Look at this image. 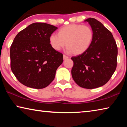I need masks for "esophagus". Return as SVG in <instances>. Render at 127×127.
I'll return each mask as SVG.
<instances>
[{
	"label": "esophagus",
	"mask_w": 127,
	"mask_h": 127,
	"mask_svg": "<svg viewBox=\"0 0 127 127\" xmlns=\"http://www.w3.org/2000/svg\"><path fill=\"white\" fill-rule=\"evenodd\" d=\"M68 57H67V56H66L65 55H63V59H64V60L66 59H68Z\"/></svg>",
	"instance_id": "esophagus-1"
}]
</instances>
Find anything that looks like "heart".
<instances>
[{
	"label": "heart",
	"mask_w": 127,
	"mask_h": 127,
	"mask_svg": "<svg viewBox=\"0 0 127 127\" xmlns=\"http://www.w3.org/2000/svg\"><path fill=\"white\" fill-rule=\"evenodd\" d=\"M94 32L90 26L71 24L64 26L58 31V35L49 37V44L53 49L59 51L66 46L68 53L79 55L89 50L93 42Z\"/></svg>",
	"instance_id": "obj_1"
}]
</instances>
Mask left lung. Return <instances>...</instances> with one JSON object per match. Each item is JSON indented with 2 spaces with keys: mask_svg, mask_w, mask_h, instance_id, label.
Returning <instances> with one entry per match:
<instances>
[{
  "mask_svg": "<svg viewBox=\"0 0 127 127\" xmlns=\"http://www.w3.org/2000/svg\"><path fill=\"white\" fill-rule=\"evenodd\" d=\"M91 26L94 37L86 52L73 57L72 76L79 86L95 89L109 81L117 68L118 48L111 32L96 19L86 20Z\"/></svg>",
  "mask_w": 127,
  "mask_h": 127,
  "instance_id": "left-lung-1",
  "label": "left lung"
}]
</instances>
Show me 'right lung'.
Wrapping results in <instances>:
<instances>
[{
    "mask_svg": "<svg viewBox=\"0 0 127 127\" xmlns=\"http://www.w3.org/2000/svg\"><path fill=\"white\" fill-rule=\"evenodd\" d=\"M57 29L48 23H33L15 37L10 49V68L23 85L44 89L54 79L63 62V54L49 44V37Z\"/></svg>",
    "mask_w": 127,
    "mask_h": 127,
    "instance_id": "1",
    "label": "right lung"
}]
</instances>
